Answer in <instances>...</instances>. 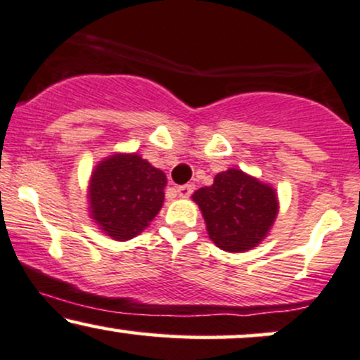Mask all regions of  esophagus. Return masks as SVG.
I'll return each instance as SVG.
<instances>
[{"label": "esophagus", "mask_w": 360, "mask_h": 360, "mask_svg": "<svg viewBox=\"0 0 360 360\" xmlns=\"http://www.w3.org/2000/svg\"><path fill=\"white\" fill-rule=\"evenodd\" d=\"M193 192V185H180V187H176V193H179V197L181 198H187L192 195Z\"/></svg>", "instance_id": "34e87169"}]
</instances>
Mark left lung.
<instances>
[{
    "instance_id": "8db88e82",
    "label": "left lung",
    "mask_w": 360,
    "mask_h": 360,
    "mask_svg": "<svg viewBox=\"0 0 360 360\" xmlns=\"http://www.w3.org/2000/svg\"><path fill=\"white\" fill-rule=\"evenodd\" d=\"M192 198L200 209L209 238L227 252L259 246L280 210L274 187L239 168L217 173L214 184L198 188Z\"/></svg>"
}]
</instances>
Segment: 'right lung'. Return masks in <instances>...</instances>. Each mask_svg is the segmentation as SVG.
I'll return each mask as SVG.
<instances>
[{
  "mask_svg": "<svg viewBox=\"0 0 360 360\" xmlns=\"http://www.w3.org/2000/svg\"><path fill=\"white\" fill-rule=\"evenodd\" d=\"M165 187L167 175L141 155H109L96 165L89 180V215L111 239L129 240L160 212Z\"/></svg>",
  "mask_w": 360,
  "mask_h": 360,
  "instance_id": "obj_1",
  "label": "right lung"
}]
</instances>
